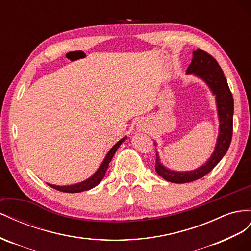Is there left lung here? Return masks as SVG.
Masks as SVG:
<instances>
[{
	"mask_svg": "<svg viewBox=\"0 0 251 251\" xmlns=\"http://www.w3.org/2000/svg\"><path fill=\"white\" fill-rule=\"evenodd\" d=\"M187 74H193L208 85L216 96L218 116L220 121L219 137L214 151L204 165L191 171H174L162 165L159 154L155 157V171L164 180L171 183H189L203 177L217 166L230 146L233 123V98L224 73L216 59L202 49L193 51L192 60L187 68Z\"/></svg>",
	"mask_w": 251,
	"mask_h": 251,
	"instance_id": "obj_1",
	"label": "left lung"
}]
</instances>
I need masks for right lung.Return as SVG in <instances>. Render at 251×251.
Wrapping results in <instances>:
<instances>
[{
    "label": "right lung",
    "mask_w": 251,
    "mask_h": 251,
    "mask_svg": "<svg viewBox=\"0 0 251 251\" xmlns=\"http://www.w3.org/2000/svg\"><path fill=\"white\" fill-rule=\"evenodd\" d=\"M127 139V137H124L122 140H120L116 145H114L109 151L108 153L106 154L105 159L103 161V163L101 164V166L99 167V169L96 171V173L92 175L87 180H85L81 183H77V184H74V185H69V186H56V185H52V184H48L50 187H52L56 190L59 191H63V192H68V193H75V192H82L85 190H89L91 188L96 187V186L103 180V177L106 174V170L109 166V163L111 162V159L113 154L116 153V151L118 150V148L120 147V145L123 143L125 140Z\"/></svg>",
    "instance_id": "right-lung-1"
}]
</instances>
